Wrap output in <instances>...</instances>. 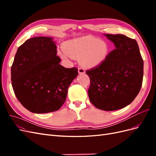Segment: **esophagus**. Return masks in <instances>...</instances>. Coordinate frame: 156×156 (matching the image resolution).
<instances>
[{
  "label": "esophagus",
  "instance_id": "34e87169",
  "mask_svg": "<svg viewBox=\"0 0 156 156\" xmlns=\"http://www.w3.org/2000/svg\"><path fill=\"white\" fill-rule=\"evenodd\" d=\"M78 72L79 74H83L85 73V70H84V68H79Z\"/></svg>",
  "mask_w": 156,
  "mask_h": 156
}]
</instances>
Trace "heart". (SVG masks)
I'll list each match as a JSON object with an SVG mask.
<instances>
[{
	"instance_id": "heart-1",
	"label": "heart",
	"mask_w": 156,
	"mask_h": 156,
	"mask_svg": "<svg viewBox=\"0 0 156 156\" xmlns=\"http://www.w3.org/2000/svg\"><path fill=\"white\" fill-rule=\"evenodd\" d=\"M109 51L110 47L105 41L85 36L65 41L63 50H58V55L65 61H68L69 56L79 58L83 66L93 68L104 62Z\"/></svg>"
}]
</instances>
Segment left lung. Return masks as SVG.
Listing matches in <instances>:
<instances>
[{"mask_svg":"<svg viewBox=\"0 0 156 156\" xmlns=\"http://www.w3.org/2000/svg\"><path fill=\"white\" fill-rule=\"evenodd\" d=\"M115 49L98 67L86 71L90 80V101L99 109L111 111L134 100L143 83L144 62L136 40L123 34H104Z\"/></svg>","mask_w":156,"mask_h":156,"instance_id":"8db88e82","label":"left lung"}]
</instances>
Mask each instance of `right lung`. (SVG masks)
Returning a JSON list of instances; mask_svg holds the SVG:
<instances>
[{"label":"right lung","mask_w":156,"mask_h":156,"mask_svg":"<svg viewBox=\"0 0 156 156\" xmlns=\"http://www.w3.org/2000/svg\"><path fill=\"white\" fill-rule=\"evenodd\" d=\"M52 37H34L17 49L11 68L14 93L29 111L40 114L58 111L68 89L78 75L77 68L60 64Z\"/></svg>","instance_id":"1"}]
</instances>
